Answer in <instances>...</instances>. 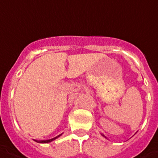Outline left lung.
Listing matches in <instances>:
<instances>
[{"instance_id": "left-lung-1", "label": "left lung", "mask_w": 158, "mask_h": 158, "mask_svg": "<svg viewBox=\"0 0 158 158\" xmlns=\"http://www.w3.org/2000/svg\"><path fill=\"white\" fill-rule=\"evenodd\" d=\"M101 135H102V136H103V137H105V138H106V136H105V135H103V134H102V133H101Z\"/></svg>"}]
</instances>
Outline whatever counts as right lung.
<instances>
[{
    "label": "right lung",
    "mask_w": 158,
    "mask_h": 158,
    "mask_svg": "<svg viewBox=\"0 0 158 158\" xmlns=\"http://www.w3.org/2000/svg\"><path fill=\"white\" fill-rule=\"evenodd\" d=\"M61 135H62V134H60V135H57V136L55 137V138H53V139H46V140H35L34 139V141L37 142V143H51V142H52L53 140L59 138V137L61 136Z\"/></svg>",
    "instance_id": "1"
}]
</instances>
